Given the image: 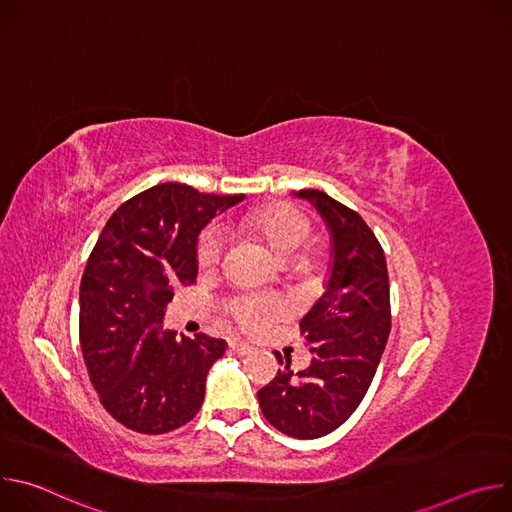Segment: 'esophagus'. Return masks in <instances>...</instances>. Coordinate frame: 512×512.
<instances>
[{
    "label": "esophagus",
    "mask_w": 512,
    "mask_h": 512,
    "mask_svg": "<svg viewBox=\"0 0 512 512\" xmlns=\"http://www.w3.org/2000/svg\"><path fill=\"white\" fill-rule=\"evenodd\" d=\"M229 348H231L235 354H241V356H245V354H251V352H253V346H249L247 342H243V340H239V338L229 340Z\"/></svg>",
    "instance_id": "obj_1"
}]
</instances>
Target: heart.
Listing matches in <instances>:
<instances>
[{"mask_svg":"<svg viewBox=\"0 0 512 512\" xmlns=\"http://www.w3.org/2000/svg\"><path fill=\"white\" fill-rule=\"evenodd\" d=\"M239 227L245 233L261 239L269 247V251L281 261H287L291 257H296L298 253H302L312 237V225L308 218L296 208L285 206V204H269V206L251 210L241 218ZM223 247H225V237L221 229L216 225H208L206 229H202L196 241L198 269L204 273L216 269V265L221 263V257H223ZM229 310L237 320V324L251 332L261 330L273 316L279 314L277 304L263 302L257 298H241L233 302Z\"/></svg>","mask_w":512,"mask_h":512,"instance_id":"heart-1","label":"heart"}]
</instances>
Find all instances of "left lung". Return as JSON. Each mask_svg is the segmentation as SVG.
<instances>
[{
	"instance_id": "obj_1",
	"label": "left lung",
	"mask_w": 512,
	"mask_h": 512,
	"mask_svg": "<svg viewBox=\"0 0 512 512\" xmlns=\"http://www.w3.org/2000/svg\"><path fill=\"white\" fill-rule=\"evenodd\" d=\"M326 221L332 271L300 332L314 358L285 367L257 397L265 419L289 437L316 440L340 427L367 395L391 332L389 273L381 243L362 216L322 190H300ZM281 364V354L275 352Z\"/></svg>"
}]
</instances>
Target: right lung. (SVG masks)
<instances>
[{
	"label": "right lung",
	"instance_id": "obj_1",
	"mask_svg": "<svg viewBox=\"0 0 512 512\" xmlns=\"http://www.w3.org/2000/svg\"><path fill=\"white\" fill-rule=\"evenodd\" d=\"M243 194H206L166 182L123 202L107 221L81 279L79 338L107 413L148 435L188 423L227 342L162 330L174 287L196 281V239Z\"/></svg>",
	"mask_w": 512,
	"mask_h": 512
}]
</instances>
